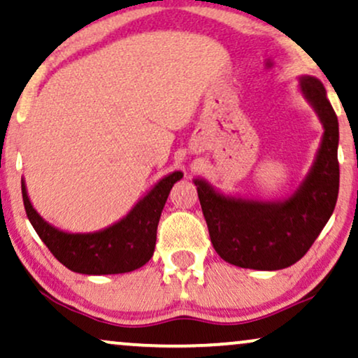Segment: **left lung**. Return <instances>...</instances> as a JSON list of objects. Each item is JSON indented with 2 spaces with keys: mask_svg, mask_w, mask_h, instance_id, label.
<instances>
[{
  "mask_svg": "<svg viewBox=\"0 0 358 358\" xmlns=\"http://www.w3.org/2000/svg\"><path fill=\"white\" fill-rule=\"evenodd\" d=\"M299 90L322 124L314 164L299 187L280 200H257L220 192L194 178L213 248L229 264L278 271L309 251L336 208L338 196V120L324 84L301 76Z\"/></svg>",
  "mask_w": 358,
  "mask_h": 358,
  "instance_id": "8db88e82",
  "label": "left lung"
}]
</instances>
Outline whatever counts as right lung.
<instances>
[{
    "mask_svg": "<svg viewBox=\"0 0 358 358\" xmlns=\"http://www.w3.org/2000/svg\"><path fill=\"white\" fill-rule=\"evenodd\" d=\"M182 178L183 173L178 170L164 176L135 203L124 218L92 233H69L48 223L34 210L24 178H21V189L31 224L61 264L79 274H124L142 268L150 261L155 251L162 210L171 187Z\"/></svg>",
    "mask_w": 358,
    "mask_h": 358,
    "instance_id": "1",
    "label": "right lung"
}]
</instances>
